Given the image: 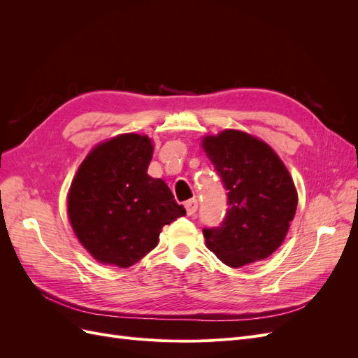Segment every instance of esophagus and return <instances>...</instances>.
I'll list each match as a JSON object with an SVG mask.
<instances>
[{
	"instance_id": "1",
	"label": "esophagus",
	"mask_w": 358,
	"mask_h": 358,
	"mask_svg": "<svg viewBox=\"0 0 358 358\" xmlns=\"http://www.w3.org/2000/svg\"><path fill=\"white\" fill-rule=\"evenodd\" d=\"M197 208H199V201H197L196 199H191V200L185 201V209H187V213H188V215H194V213H196Z\"/></svg>"
}]
</instances>
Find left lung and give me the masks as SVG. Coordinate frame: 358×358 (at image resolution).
I'll use <instances>...</instances> for the list:
<instances>
[{"mask_svg": "<svg viewBox=\"0 0 358 358\" xmlns=\"http://www.w3.org/2000/svg\"><path fill=\"white\" fill-rule=\"evenodd\" d=\"M229 199L220 227L203 229L206 246L230 267L272 255L297 209V191L285 164L263 140L224 129L201 140Z\"/></svg>", "mask_w": 358, "mask_h": 358, "instance_id": "1", "label": "left lung"}]
</instances>
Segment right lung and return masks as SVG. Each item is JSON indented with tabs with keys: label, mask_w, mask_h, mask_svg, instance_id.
I'll list each match as a JSON object with an SVG mask.
<instances>
[{
	"label": "right lung",
	"mask_w": 358,
	"mask_h": 358,
	"mask_svg": "<svg viewBox=\"0 0 358 358\" xmlns=\"http://www.w3.org/2000/svg\"><path fill=\"white\" fill-rule=\"evenodd\" d=\"M154 145L128 133L96 145L69 191V218L96 262L129 267L158 245L162 227L185 215L162 179L148 175Z\"/></svg>",
	"instance_id": "right-lung-1"
}]
</instances>
